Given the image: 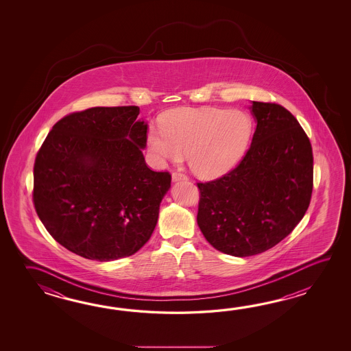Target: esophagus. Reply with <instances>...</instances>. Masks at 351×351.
<instances>
[{
  "label": "esophagus",
  "instance_id": "esophagus-1",
  "mask_svg": "<svg viewBox=\"0 0 351 351\" xmlns=\"http://www.w3.org/2000/svg\"><path fill=\"white\" fill-rule=\"evenodd\" d=\"M186 176L182 174V173L174 172L172 174L173 182H179V180H186Z\"/></svg>",
  "mask_w": 351,
  "mask_h": 351
}]
</instances>
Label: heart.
<instances>
[{"label": "heart", "mask_w": 351, "mask_h": 351, "mask_svg": "<svg viewBox=\"0 0 351 351\" xmlns=\"http://www.w3.org/2000/svg\"><path fill=\"white\" fill-rule=\"evenodd\" d=\"M254 130L246 112L217 108H180L152 130L148 148L158 162H179L188 156L192 172L216 179L230 172L246 152Z\"/></svg>", "instance_id": "obj_1"}]
</instances>
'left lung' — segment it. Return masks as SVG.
I'll use <instances>...</instances> for the list:
<instances>
[{"label": "left lung", "instance_id": "left-lung-1", "mask_svg": "<svg viewBox=\"0 0 351 351\" xmlns=\"http://www.w3.org/2000/svg\"><path fill=\"white\" fill-rule=\"evenodd\" d=\"M256 130L239 165L198 183L197 223L223 254H262L289 236L305 216L313 193L311 144L284 106L251 101Z\"/></svg>", "mask_w": 351, "mask_h": 351}]
</instances>
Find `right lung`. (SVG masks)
<instances>
[{
	"instance_id": "right-lung-1",
	"label": "right lung",
	"mask_w": 351,
	"mask_h": 351,
	"mask_svg": "<svg viewBox=\"0 0 351 351\" xmlns=\"http://www.w3.org/2000/svg\"><path fill=\"white\" fill-rule=\"evenodd\" d=\"M138 106H97L59 120L38 150L34 203L69 251L114 261L139 251L157 226L171 174L147 167L148 123Z\"/></svg>"
}]
</instances>
